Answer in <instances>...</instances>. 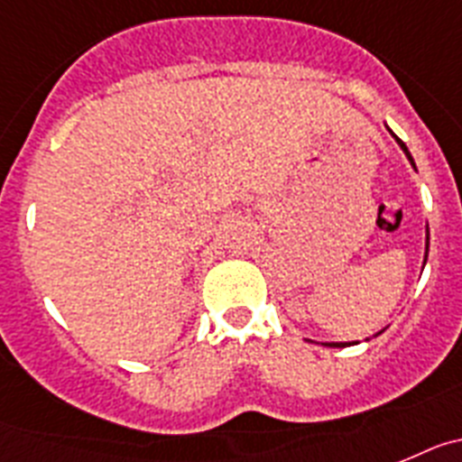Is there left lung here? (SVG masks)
Returning a JSON list of instances; mask_svg holds the SVG:
<instances>
[{
  "mask_svg": "<svg viewBox=\"0 0 462 462\" xmlns=\"http://www.w3.org/2000/svg\"><path fill=\"white\" fill-rule=\"evenodd\" d=\"M391 134H393V132H391ZM393 136H395V134H393ZM395 142L400 143V148H402L404 155H407V158H409V162H411V167H414V170H416L414 158H411V153H409V148L404 146L402 139H398V136H395ZM428 246H430V232L425 230V260H428ZM423 264H425V263H423ZM376 335H379V332H376ZM356 344H358V342H356ZM326 346H337V348H342V346H351V342H348V344H344V342H332V344H326Z\"/></svg>",
  "mask_w": 462,
  "mask_h": 462,
  "instance_id": "1",
  "label": "left lung"
}]
</instances>
